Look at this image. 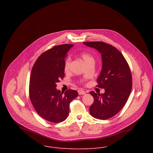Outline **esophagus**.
Returning <instances> with one entry per match:
<instances>
[{
    "mask_svg": "<svg viewBox=\"0 0 153 153\" xmlns=\"http://www.w3.org/2000/svg\"><path fill=\"white\" fill-rule=\"evenodd\" d=\"M78 94L79 95H84L85 94V92L82 89H79L78 91Z\"/></svg>",
    "mask_w": 153,
    "mask_h": 153,
    "instance_id": "1",
    "label": "esophagus"
}]
</instances>
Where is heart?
Returning a JSON list of instances; mask_svg holds the SVG:
<instances>
[{
  "label": "heart",
  "mask_w": 153,
  "mask_h": 153,
  "mask_svg": "<svg viewBox=\"0 0 153 153\" xmlns=\"http://www.w3.org/2000/svg\"><path fill=\"white\" fill-rule=\"evenodd\" d=\"M81 57L84 61V63L87 65L88 64H89L91 62H94V59L92 57V55H91L89 53H87V52H83L81 54ZM71 60L70 58H68L66 59L65 62V66H64V69L66 72L69 71L71 67Z\"/></svg>",
  "instance_id": "heart-1"
}]
</instances>
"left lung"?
<instances>
[{
  "instance_id": "obj_1",
  "label": "left lung",
  "mask_w": 153,
  "mask_h": 153,
  "mask_svg": "<svg viewBox=\"0 0 153 153\" xmlns=\"http://www.w3.org/2000/svg\"><path fill=\"white\" fill-rule=\"evenodd\" d=\"M84 44L96 49L101 54L102 67L97 86L105 89V92L101 94L90 92L94 101L89 112L95 118L107 120L123 108L130 95L131 71L123 54L111 45L103 42H85Z\"/></svg>"
}]
</instances>
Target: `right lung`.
<instances>
[{"instance_id":"obj_1","label":"right lung","mask_w":153,"mask_h":153,"mask_svg":"<svg viewBox=\"0 0 153 153\" xmlns=\"http://www.w3.org/2000/svg\"><path fill=\"white\" fill-rule=\"evenodd\" d=\"M72 44L57 45L42 53L33 66L29 82L30 101L45 120L58 123L68 116L69 104L78 97L75 90L64 92L56 89V83L64 78L65 59Z\"/></svg>"}]
</instances>
